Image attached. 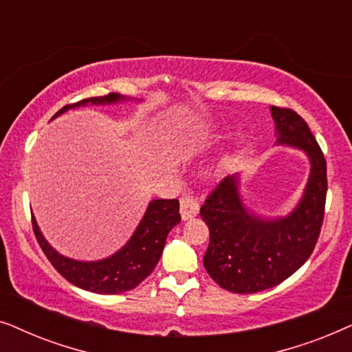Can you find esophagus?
Returning a JSON list of instances; mask_svg holds the SVG:
<instances>
[{"label": "esophagus", "instance_id": "34e87169", "mask_svg": "<svg viewBox=\"0 0 352 352\" xmlns=\"http://www.w3.org/2000/svg\"><path fill=\"white\" fill-rule=\"evenodd\" d=\"M179 213L182 221H187L190 218H194L199 213V204L192 199V197H182L179 201Z\"/></svg>", "mask_w": 352, "mask_h": 352}]
</instances>
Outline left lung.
Masks as SVG:
<instances>
[{"label": "left lung", "instance_id": "obj_1", "mask_svg": "<svg viewBox=\"0 0 352 352\" xmlns=\"http://www.w3.org/2000/svg\"><path fill=\"white\" fill-rule=\"evenodd\" d=\"M277 144L306 152L311 173L300 204L288 216L259 218L245 208L239 176H228L206 197L200 216L210 229L204 266L232 293H256L278 285L307 261L324 223L327 162L309 126L295 110L271 107Z\"/></svg>", "mask_w": 352, "mask_h": 352}]
</instances>
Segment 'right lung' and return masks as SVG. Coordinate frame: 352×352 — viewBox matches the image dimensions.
<instances>
[{
  "mask_svg": "<svg viewBox=\"0 0 352 352\" xmlns=\"http://www.w3.org/2000/svg\"><path fill=\"white\" fill-rule=\"evenodd\" d=\"M124 99L126 98L115 93L100 96V98L83 99L76 104L62 107L52 118L59 117L72 107H80L86 104H113ZM179 221L181 214L177 199L152 200L138 229L134 230L133 237L123 248L100 261H76V259L62 256L46 242L38 228L35 216H32L35 237L56 271L74 285L93 293H100V295H117V293L133 290L144 278L151 276L162 256L168 232L176 224H179Z\"/></svg>",
  "mask_w": 352,
  "mask_h": 352,
  "instance_id": "obj_1",
  "label": "right lung"
}]
</instances>
